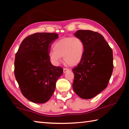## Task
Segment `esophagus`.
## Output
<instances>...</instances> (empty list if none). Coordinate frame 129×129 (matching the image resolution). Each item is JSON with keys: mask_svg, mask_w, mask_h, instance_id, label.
Here are the masks:
<instances>
[{"mask_svg": "<svg viewBox=\"0 0 129 129\" xmlns=\"http://www.w3.org/2000/svg\"><path fill=\"white\" fill-rule=\"evenodd\" d=\"M69 71V69L68 68H64V69H63V72H64V73H66L67 71Z\"/></svg>", "mask_w": 129, "mask_h": 129, "instance_id": "1", "label": "esophagus"}]
</instances>
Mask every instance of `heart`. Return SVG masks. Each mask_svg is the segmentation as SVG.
I'll return each instance as SVG.
<instances>
[{"label": "heart", "instance_id": "b5f03b06", "mask_svg": "<svg viewBox=\"0 0 129 129\" xmlns=\"http://www.w3.org/2000/svg\"><path fill=\"white\" fill-rule=\"evenodd\" d=\"M54 51L49 52V58L53 64L58 65L63 57L64 60L71 66L79 63L84 53V44L78 37H66L54 44Z\"/></svg>", "mask_w": 129, "mask_h": 129}]
</instances>
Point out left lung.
<instances>
[{
	"label": "left lung",
	"instance_id": "8db88e82",
	"mask_svg": "<svg viewBox=\"0 0 129 129\" xmlns=\"http://www.w3.org/2000/svg\"><path fill=\"white\" fill-rule=\"evenodd\" d=\"M84 44L82 60L72 71L73 90L83 99H90L108 86L113 70V51L104 36L90 30L75 34Z\"/></svg>",
	"mask_w": 129,
	"mask_h": 129
}]
</instances>
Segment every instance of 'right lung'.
Listing matches in <instances>:
<instances>
[{"label": "right lung", "mask_w": 129, "mask_h": 129, "mask_svg": "<svg viewBox=\"0 0 129 129\" xmlns=\"http://www.w3.org/2000/svg\"><path fill=\"white\" fill-rule=\"evenodd\" d=\"M56 33H36L24 39L15 54L14 73L22 94L34 103L51 99L62 68L53 66L49 53Z\"/></svg>", "instance_id": "add662e5"}]
</instances>
